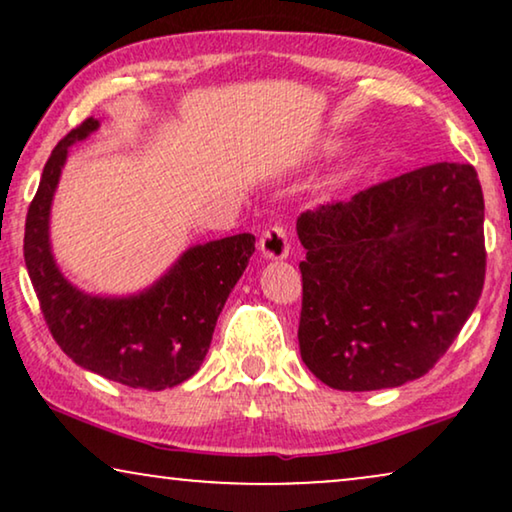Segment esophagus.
I'll use <instances>...</instances> for the list:
<instances>
[{
	"instance_id": "obj_1",
	"label": "esophagus",
	"mask_w": 512,
	"mask_h": 512,
	"mask_svg": "<svg viewBox=\"0 0 512 512\" xmlns=\"http://www.w3.org/2000/svg\"><path fill=\"white\" fill-rule=\"evenodd\" d=\"M258 247H261V254L265 258H270V261H282V258L289 256V249H291L289 233H286L284 226H270L261 235Z\"/></svg>"
}]
</instances>
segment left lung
<instances>
[{"mask_svg":"<svg viewBox=\"0 0 512 512\" xmlns=\"http://www.w3.org/2000/svg\"><path fill=\"white\" fill-rule=\"evenodd\" d=\"M485 200L468 163H436L307 209L300 356L340 391L401 387L436 366L485 284Z\"/></svg>","mask_w":512,"mask_h":512,"instance_id":"8db88e82","label":"left lung"}]
</instances>
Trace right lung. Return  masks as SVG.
I'll return each instance as SVG.
<instances>
[{"label": "right lung", "instance_id": "add662e5", "mask_svg": "<svg viewBox=\"0 0 512 512\" xmlns=\"http://www.w3.org/2000/svg\"><path fill=\"white\" fill-rule=\"evenodd\" d=\"M100 128L86 118L60 139L41 174L25 221V265L48 331L76 366L132 389L163 391L186 382L212 342L216 319L254 254L249 233L195 244L142 293L90 296L62 275L48 219L69 146Z\"/></svg>", "mask_w": 512, "mask_h": 512}]
</instances>
